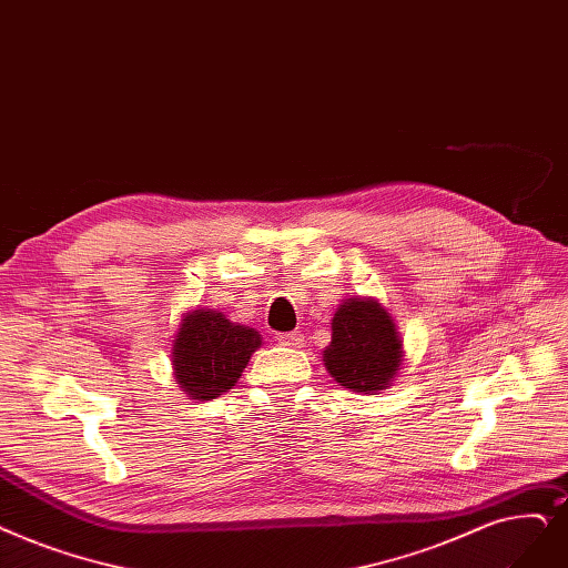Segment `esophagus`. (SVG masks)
I'll list each match as a JSON object with an SVG mask.
<instances>
[{
	"mask_svg": "<svg viewBox=\"0 0 568 568\" xmlns=\"http://www.w3.org/2000/svg\"><path fill=\"white\" fill-rule=\"evenodd\" d=\"M276 338H278V343L287 345V348H302V345H304V334H300V332H287V334H278Z\"/></svg>",
	"mask_w": 568,
	"mask_h": 568,
	"instance_id": "esophagus-1",
	"label": "esophagus"
}]
</instances>
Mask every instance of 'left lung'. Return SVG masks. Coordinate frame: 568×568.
<instances>
[{
	"instance_id": "left-lung-1",
	"label": "left lung",
	"mask_w": 568,
	"mask_h": 568,
	"mask_svg": "<svg viewBox=\"0 0 568 568\" xmlns=\"http://www.w3.org/2000/svg\"><path fill=\"white\" fill-rule=\"evenodd\" d=\"M404 341L392 315L376 302L345 300L332 320V343L323 351L329 376L353 392H381L397 378Z\"/></svg>"
}]
</instances>
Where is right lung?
Wrapping results in <instances>:
<instances>
[{"mask_svg": "<svg viewBox=\"0 0 568 568\" xmlns=\"http://www.w3.org/2000/svg\"><path fill=\"white\" fill-rule=\"evenodd\" d=\"M260 345L262 336L253 327L236 325L213 308L190 311L171 348L176 383L190 399H215L234 387Z\"/></svg>", "mask_w": 568, "mask_h": 568, "instance_id": "1", "label": "right lung"}]
</instances>
